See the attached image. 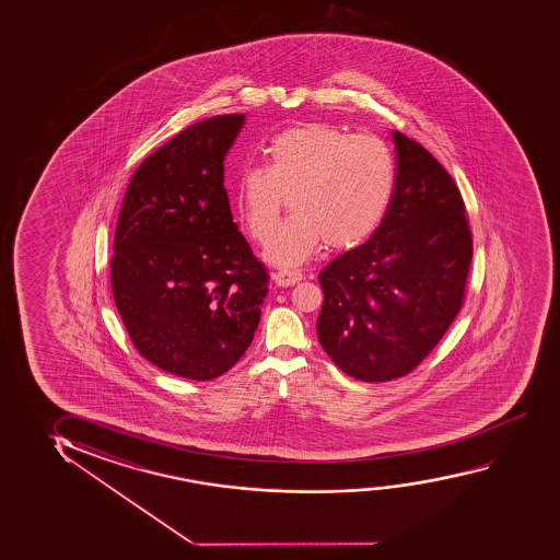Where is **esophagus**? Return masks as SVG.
Segmentation results:
<instances>
[{"instance_id": "1", "label": "esophagus", "mask_w": 560, "mask_h": 560, "mask_svg": "<svg viewBox=\"0 0 560 560\" xmlns=\"http://www.w3.org/2000/svg\"><path fill=\"white\" fill-rule=\"evenodd\" d=\"M303 280V275L298 272V270H280L275 275V282L280 288H285V285H293V283L301 282Z\"/></svg>"}]
</instances>
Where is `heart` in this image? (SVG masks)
Segmentation results:
<instances>
[{
    "instance_id": "b5f03b06",
    "label": "heart",
    "mask_w": 560,
    "mask_h": 560,
    "mask_svg": "<svg viewBox=\"0 0 560 560\" xmlns=\"http://www.w3.org/2000/svg\"><path fill=\"white\" fill-rule=\"evenodd\" d=\"M269 167L246 165L234 190L240 223L255 240L270 234L262 257L280 269L308 261L322 244L351 249L380 229L395 196L396 164L387 142L328 126L305 124L278 133Z\"/></svg>"
}]
</instances>
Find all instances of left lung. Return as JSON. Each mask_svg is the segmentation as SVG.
<instances>
[{
    "mask_svg": "<svg viewBox=\"0 0 560 560\" xmlns=\"http://www.w3.org/2000/svg\"><path fill=\"white\" fill-rule=\"evenodd\" d=\"M396 187L362 246L322 270L318 339L347 375L365 383L410 373L463 305L472 240L462 195L419 142L390 131Z\"/></svg>",
    "mask_w": 560,
    "mask_h": 560,
    "instance_id": "8db88e82",
    "label": "left lung"
}]
</instances>
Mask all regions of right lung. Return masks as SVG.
<instances>
[{"label":"right lung","instance_id":"obj_1","mask_svg":"<svg viewBox=\"0 0 560 560\" xmlns=\"http://www.w3.org/2000/svg\"><path fill=\"white\" fill-rule=\"evenodd\" d=\"M244 120L198 121L152 152L116 226L110 278L127 334L144 359L185 380H215L244 357L269 293L223 185Z\"/></svg>","mask_w":560,"mask_h":560}]
</instances>
